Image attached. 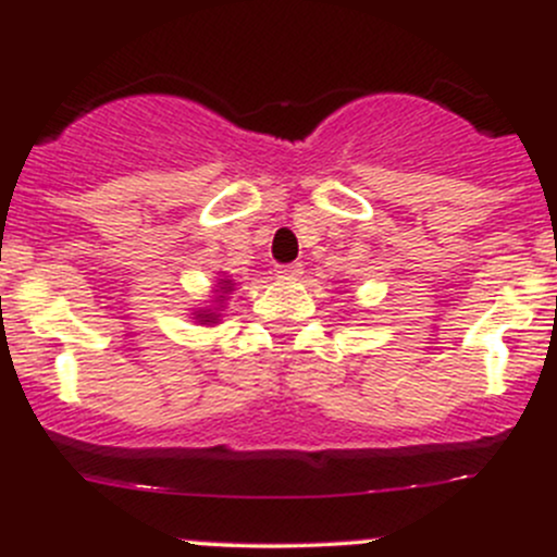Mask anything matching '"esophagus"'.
<instances>
[{"label":"esophagus","instance_id":"obj_1","mask_svg":"<svg viewBox=\"0 0 557 557\" xmlns=\"http://www.w3.org/2000/svg\"><path fill=\"white\" fill-rule=\"evenodd\" d=\"M304 267L301 263H280L277 269H274V274H277L280 280H298L301 277Z\"/></svg>","mask_w":557,"mask_h":557}]
</instances>
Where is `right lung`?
<instances>
[{
    "instance_id": "add662e5",
    "label": "right lung",
    "mask_w": 557,
    "mask_h": 557,
    "mask_svg": "<svg viewBox=\"0 0 557 557\" xmlns=\"http://www.w3.org/2000/svg\"><path fill=\"white\" fill-rule=\"evenodd\" d=\"M234 285L237 283H234L230 274H219V280H215L213 285V298H210L208 307H197L195 312H191V320H197L200 325H210V327L219 325L221 312H224V304L234 290Z\"/></svg>"
}]
</instances>
